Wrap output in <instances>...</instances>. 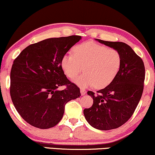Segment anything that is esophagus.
Instances as JSON below:
<instances>
[{"mask_svg": "<svg viewBox=\"0 0 155 155\" xmlns=\"http://www.w3.org/2000/svg\"><path fill=\"white\" fill-rule=\"evenodd\" d=\"M80 91H81V94L82 96L85 94L86 92H87V91H86V90L84 89H80Z\"/></svg>", "mask_w": 155, "mask_h": 155, "instance_id": "34e87169", "label": "esophagus"}]
</instances>
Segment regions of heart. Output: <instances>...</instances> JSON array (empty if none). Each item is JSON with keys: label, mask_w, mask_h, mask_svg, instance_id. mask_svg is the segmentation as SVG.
<instances>
[{"label": "heart", "mask_w": 155, "mask_h": 155, "mask_svg": "<svg viewBox=\"0 0 155 155\" xmlns=\"http://www.w3.org/2000/svg\"><path fill=\"white\" fill-rule=\"evenodd\" d=\"M73 52V54L64 55L61 65L70 79L77 76L84 68L85 72L74 80L81 88L94 85L98 89L106 87L114 81L120 70L121 56L114 48L87 41L76 45Z\"/></svg>", "instance_id": "heart-1"}]
</instances>
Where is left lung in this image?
Masks as SVG:
<instances>
[{"label": "left lung", "instance_id": "8db88e82", "mask_svg": "<svg viewBox=\"0 0 155 155\" xmlns=\"http://www.w3.org/2000/svg\"><path fill=\"white\" fill-rule=\"evenodd\" d=\"M96 40L118 51L121 65L116 78L107 87L96 94L87 92L94 103L84 109V114L94 128L110 130L124 124L134 114L144 89L145 68L142 58L125 43Z\"/></svg>", "mask_w": 155, "mask_h": 155}]
</instances>
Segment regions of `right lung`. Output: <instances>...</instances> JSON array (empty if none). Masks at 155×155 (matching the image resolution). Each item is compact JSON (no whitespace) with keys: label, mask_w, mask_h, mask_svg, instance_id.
<instances>
[{"label":"right lung","mask_w":155,"mask_h":155,"mask_svg":"<svg viewBox=\"0 0 155 155\" xmlns=\"http://www.w3.org/2000/svg\"><path fill=\"white\" fill-rule=\"evenodd\" d=\"M80 36L47 38L29 45L13 61L10 94L21 117L35 127L48 129L63 117L66 104L81 96L61 68L63 56ZM66 85V89H57Z\"/></svg>","instance_id":"right-lung-1"}]
</instances>
